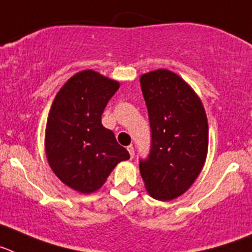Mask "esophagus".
Masks as SVG:
<instances>
[{
	"instance_id": "1",
	"label": "esophagus",
	"mask_w": 252,
	"mask_h": 252,
	"mask_svg": "<svg viewBox=\"0 0 252 252\" xmlns=\"http://www.w3.org/2000/svg\"><path fill=\"white\" fill-rule=\"evenodd\" d=\"M126 150H128L129 155H130V158H133V157H134V147H133V146H128Z\"/></svg>"
}]
</instances>
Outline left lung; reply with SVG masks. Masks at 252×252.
Returning a JSON list of instances; mask_svg holds the SVG:
<instances>
[{
	"label": "left lung",
	"instance_id": "8db88e82",
	"mask_svg": "<svg viewBox=\"0 0 252 252\" xmlns=\"http://www.w3.org/2000/svg\"><path fill=\"white\" fill-rule=\"evenodd\" d=\"M151 147L139 170L150 195L171 200L187 191L202 171L208 152V122L191 87L167 69L141 76Z\"/></svg>",
	"mask_w": 252,
	"mask_h": 252
}]
</instances>
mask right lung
I'll list each match as a JSON object with an SVG mask.
<instances>
[{"mask_svg":"<svg viewBox=\"0 0 252 252\" xmlns=\"http://www.w3.org/2000/svg\"><path fill=\"white\" fill-rule=\"evenodd\" d=\"M118 89L117 81L82 71L67 81L50 108L48 162L61 181L84 194L100 189L111 170L130 157L101 124L105 106Z\"/></svg>","mask_w":252,"mask_h":252,"instance_id":"add662e5","label":"right lung"}]
</instances>
